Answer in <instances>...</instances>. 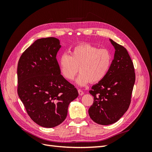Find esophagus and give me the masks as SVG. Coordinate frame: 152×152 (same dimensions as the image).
<instances>
[{
  "instance_id": "1",
  "label": "esophagus",
  "mask_w": 152,
  "mask_h": 152,
  "mask_svg": "<svg viewBox=\"0 0 152 152\" xmlns=\"http://www.w3.org/2000/svg\"><path fill=\"white\" fill-rule=\"evenodd\" d=\"M78 93H79V94L80 96H82V95L84 94V92L82 91V90H80V89L78 90Z\"/></svg>"
}]
</instances>
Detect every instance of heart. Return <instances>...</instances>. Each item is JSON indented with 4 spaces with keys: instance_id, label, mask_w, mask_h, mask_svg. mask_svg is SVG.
<instances>
[{
    "instance_id": "heart-1",
    "label": "heart",
    "mask_w": 152,
    "mask_h": 152,
    "mask_svg": "<svg viewBox=\"0 0 152 152\" xmlns=\"http://www.w3.org/2000/svg\"><path fill=\"white\" fill-rule=\"evenodd\" d=\"M60 73L64 79L72 81L78 72L77 84L86 86L98 83L107 76L112 65V56L108 49H99L90 44H80L72 49L71 55L65 53L59 58Z\"/></svg>"
}]
</instances>
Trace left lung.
I'll list each match as a JSON object with an SVG mask.
<instances>
[{
  "instance_id": "1",
  "label": "left lung",
  "mask_w": 152,
  "mask_h": 152,
  "mask_svg": "<svg viewBox=\"0 0 152 152\" xmlns=\"http://www.w3.org/2000/svg\"><path fill=\"white\" fill-rule=\"evenodd\" d=\"M110 40L115 49L111 67L104 79L89 91L94 102L89 109V115L101 125L117 122L127 112L135 82L134 65L127 49Z\"/></svg>"
}]
</instances>
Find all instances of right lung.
<instances>
[{
  "label": "right lung",
  "mask_w": 152,
  "mask_h": 152,
  "mask_svg": "<svg viewBox=\"0 0 152 152\" xmlns=\"http://www.w3.org/2000/svg\"><path fill=\"white\" fill-rule=\"evenodd\" d=\"M61 45L54 37L35 40L21 54L18 64V94L31 119L48 128L61 124L70 102L79 96L64 79L56 59Z\"/></svg>",
  "instance_id": "obj_1"
}]
</instances>
